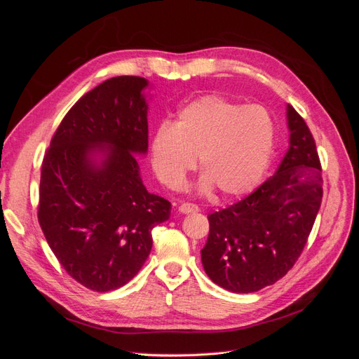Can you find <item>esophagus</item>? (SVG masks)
Masks as SVG:
<instances>
[{
    "instance_id": "esophagus-1",
    "label": "esophagus",
    "mask_w": 359,
    "mask_h": 359,
    "mask_svg": "<svg viewBox=\"0 0 359 359\" xmlns=\"http://www.w3.org/2000/svg\"><path fill=\"white\" fill-rule=\"evenodd\" d=\"M180 212L182 214H190V212H198L199 206L196 203H190V202H184L180 205Z\"/></svg>"
}]
</instances>
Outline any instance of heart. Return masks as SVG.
Listing matches in <instances>:
<instances>
[{
	"mask_svg": "<svg viewBox=\"0 0 359 359\" xmlns=\"http://www.w3.org/2000/svg\"><path fill=\"white\" fill-rule=\"evenodd\" d=\"M274 148L276 124L266 109L205 95L157 130L151 161L157 178L177 190L199 158L203 191L215 186L224 196H241L262 181Z\"/></svg>",
	"mask_w": 359,
	"mask_h": 359,
	"instance_id": "1",
	"label": "heart"
}]
</instances>
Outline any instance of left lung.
<instances>
[{
	"label": "left lung",
	"instance_id": "1",
	"mask_svg": "<svg viewBox=\"0 0 359 359\" xmlns=\"http://www.w3.org/2000/svg\"><path fill=\"white\" fill-rule=\"evenodd\" d=\"M289 151L278 170L252 194L208 215L201 250L219 286L250 293L283 278L301 256L322 203V166L304 118L287 104Z\"/></svg>",
	"mask_w": 359,
	"mask_h": 359
}]
</instances>
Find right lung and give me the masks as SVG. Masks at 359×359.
<instances>
[{
  "label": "right lung",
  "instance_id": "obj_1",
  "mask_svg": "<svg viewBox=\"0 0 359 359\" xmlns=\"http://www.w3.org/2000/svg\"><path fill=\"white\" fill-rule=\"evenodd\" d=\"M140 76H116L76 102L41 163L39 223L66 273L95 292L128 283L153 247L170 202L145 189L135 154L148 149ZM102 152L97 163L92 157Z\"/></svg>",
  "mask_w": 359,
  "mask_h": 359
}]
</instances>
